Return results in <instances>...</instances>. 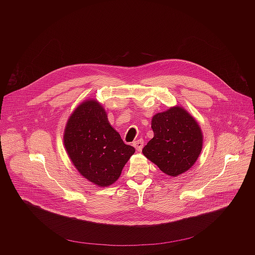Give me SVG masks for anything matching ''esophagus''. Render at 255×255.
<instances>
[{
	"label": "esophagus",
	"mask_w": 255,
	"mask_h": 255,
	"mask_svg": "<svg viewBox=\"0 0 255 255\" xmlns=\"http://www.w3.org/2000/svg\"><path fill=\"white\" fill-rule=\"evenodd\" d=\"M133 146L137 151H141L143 148V140L142 139H138L136 141L133 142Z\"/></svg>",
	"instance_id": "esophagus-1"
}]
</instances>
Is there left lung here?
<instances>
[{
	"label": "left lung",
	"instance_id": "1",
	"mask_svg": "<svg viewBox=\"0 0 255 255\" xmlns=\"http://www.w3.org/2000/svg\"><path fill=\"white\" fill-rule=\"evenodd\" d=\"M151 128L154 136L142 152L171 177L187 171L202 149V133L196 121L181 107L156 114Z\"/></svg>",
	"mask_w": 255,
	"mask_h": 255
}]
</instances>
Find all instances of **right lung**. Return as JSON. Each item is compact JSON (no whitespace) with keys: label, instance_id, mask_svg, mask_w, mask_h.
<instances>
[{"label":"right lung","instance_id":"1","mask_svg":"<svg viewBox=\"0 0 255 255\" xmlns=\"http://www.w3.org/2000/svg\"><path fill=\"white\" fill-rule=\"evenodd\" d=\"M64 143L78 172L99 186L116 182L135 152L110 126L106 112L94 100L82 103L73 112L67 124Z\"/></svg>","mask_w":255,"mask_h":255}]
</instances>
